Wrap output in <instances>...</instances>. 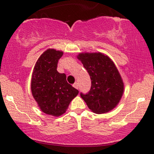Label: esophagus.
Returning a JSON list of instances; mask_svg holds the SVG:
<instances>
[{"label":"esophagus","instance_id":"34e87169","mask_svg":"<svg viewBox=\"0 0 154 154\" xmlns=\"http://www.w3.org/2000/svg\"><path fill=\"white\" fill-rule=\"evenodd\" d=\"M73 87H74V88H75L76 89H78V88H79V85H78V83H77V82H75V84L73 85Z\"/></svg>","mask_w":154,"mask_h":154}]
</instances>
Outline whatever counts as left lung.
<instances>
[{"instance_id":"1","label":"left lung","mask_w":154,"mask_h":154,"mask_svg":"<svg viewBox=\"0 0 154 154\" xmlns=\"http://www.w3.org/2000/svg\"><path fill=\"white\" fill-rule=\"evenodd\" d=\"M77 58L82 62L91 79L87 94L80 93L88 107L95 114L114 109L122 97L125 85L116 65L102 53H80Z\"/></svg>"}]
</instances>
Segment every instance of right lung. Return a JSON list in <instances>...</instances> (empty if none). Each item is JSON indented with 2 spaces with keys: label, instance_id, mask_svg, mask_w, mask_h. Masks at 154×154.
<instances>
[{
  "label": "right lung",
  "instance_id": "right-lung-1",
  "mask_svg": "<svg viewBox=\"0 0 154 154\" xmlns=\"http://www.w3.org/2000/svg\"><path fill=\"white\" fill-rule=\"evenodd\" d=\"M63 51L48 48L35 63L31 79V91L38 107L45 114L59 116L66 112L79 91L66 81V76L57 71Z\"/></svg>",
  "mask_w": 154,
  "mask_h": 154
}]
</instances>
